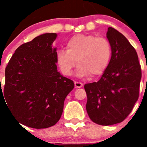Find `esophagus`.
Here are the masks:
<instances>
[{
	"label": "esophagus",
	"mask_w": 147,
	"mask_h": 147,
	"mask_svg": "<svg viewBox=\"0 0 147 147\" xmlns=\"http://www.w3.org/2000/svg\"><path fill=\"white\" fill-rule=\"evenodd\" d=\"M75 86L76 88H82L83 86V84L81 83V82H75Z\"/></svg>",
	"instance_id": "34e87169"
}]
</instances>
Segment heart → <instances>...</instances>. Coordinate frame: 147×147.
I'll return each mask as SVG.
<instances>
[{
  "instance_id": "b5f03b06",
  "label": "heart",
  "mask_w": 147,
  "mask_h": 147,
  "mask_svg": "<svg viewBox=\"0 0 147 147\" xmlns=\"http://www.w3.org/2000/svg\"><path fill=\"white\" fill-rule=\"evenodd\" d=\"M66 50L60 49L56 53V62L64 75L70 76L78 64L79 77L101 75L110 63L112 48L104 37L92 34H77L66 42Z\"/></svg>"
}]
</instances>
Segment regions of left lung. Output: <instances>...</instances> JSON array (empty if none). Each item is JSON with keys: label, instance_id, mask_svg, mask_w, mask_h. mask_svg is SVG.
<instances>
[{"label": "left lung", "instance_id": "obj_1", "mask_svg": "<svg viewBox=\"0 0 147 147\" xmlns=\"http://www.w3.org/2000/svg\"><path fill=\"white\" fill-rule=\"evenodd\" d=\"M106 36L112 48L110 63L98 82L84 85L88 115L102 126L127 117L139 97L142 77L138 54L127 38L111 27Z\"/></svg>", "mask_w": 147, "mask_h": 147}]
</instances>
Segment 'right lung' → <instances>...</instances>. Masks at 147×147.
<instances>
[{
  "label": "right lung",
  "mask_w": 147,
  "mask_h": 147,
  "mask_svg": "<svg viewBox=\"0 0 147 147\" xmlns=\"http://www.w3.org/2000/svg\"><path fill=\"white\" fill-rule=\"evenodd\" d=\"M57 34L46 33L20 45L5 68L3 95L13 115L34 129L59 120L64 100L75 84L57 71Z\"/></svg>",
  "instance_id": "obj_1"
}]
</instances>
